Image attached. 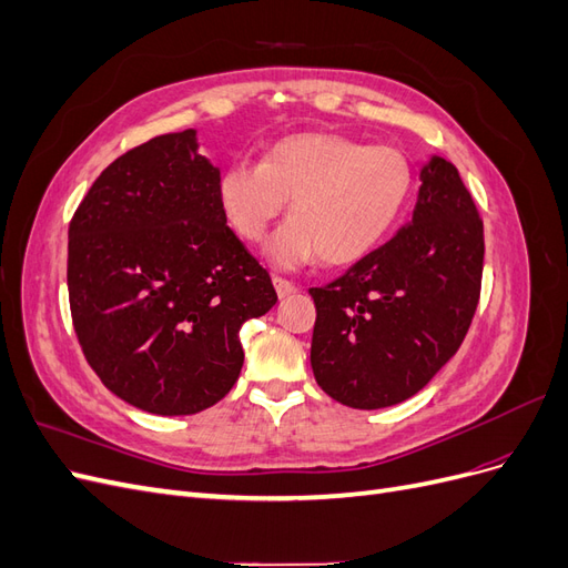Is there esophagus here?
I'll use <instances>...</instances> for the list:
<instances>
[{
  "label": "esophagus",
  "instance_id": "esophagus-1",
  "mask_svg": "<svg viewBox=\"0 0 568 568\" xmlns=\"http://www.w3.org/2000/svg\"><path fill=\"white\" fill-rule=\"evenodd\" d=\"M272 284H274V291H277L280 298H286V296L296 294V291H298V286L294 282H288L284 277H272Z\"/></svg>",
  "mask_w": 568,
  "mask_h": 568
}]
</instances>
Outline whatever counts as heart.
I'll list each match as a JSON object with an SVG mask.
<instances>
[{
  "label": "heart",
  "instance_id": "heart-1",
  "mask_svg": "<svg viewBox=\"0 0 568 568\" xmlns=\"http://www.w3.org/2000/svg\"><path fill=\"white\" fill-rule=\"evenodd\" d=\"M415 186V168L400 149L369 146L332 132H301L272 144L261 163H232L217 182L230 227L261 242L286 211L265 255L294 270L317 261L348 265L365 257L395 227Z\"/></svg>",
  "mask_w": 568,
  "mask_h": 568
}]
</instances>
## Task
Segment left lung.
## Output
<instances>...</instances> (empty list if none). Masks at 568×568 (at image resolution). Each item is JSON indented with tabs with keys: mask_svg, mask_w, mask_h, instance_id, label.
Returning a JSON list of instances; mask_svg holds the SVG:
<instances>
[{
	"mask_svg": "<svg viewBox=\"0 0 568 568\" xmlns=\"http://www.w3.org/2000/svg\"><path fill=\"white\" fill-rule=\"evenodd\" d=\"M412 222L343 277L311 288V365L341 405L379 409L422 390L462 346L484 274V222L457 168L432 156Z\"/></svg>",
	"mask_w": 568,
	"mask_h": 568,
	"instance_id": "left-lung-1",
	"label": "left lung"
}]
</instances>
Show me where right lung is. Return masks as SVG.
I'll list each match as a JSON object with an SVG mask.
<instances>
[{
    "mask_svg": "<svg viewBox=\"0 0 568 568\" xmlns=\"http://www.w3.org/2000/svg\"><path fill=\"white\" fill-rule=\"evenodd\" d=\"M220 170L196 130L115 159L68 227V298L90 367L118 398L178 417L225 398L239 329L277 303L267 270L227 227Z\"/></svg>",
    "mask_w": 568,
    "mask_h": 568,
    "instance_id": "1",
    "label": "right lung"
}]
</instances>
